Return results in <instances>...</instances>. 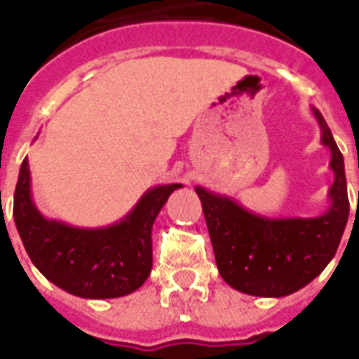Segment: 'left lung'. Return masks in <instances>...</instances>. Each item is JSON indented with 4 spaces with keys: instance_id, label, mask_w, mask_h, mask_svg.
Masks as SVG:
<instances>
[{
    "instance_id": "1",
    "label": "left lung",
    "mask_w": 359,
    "mask_h": 359,
    "mask_svg": "<svg viewBox=\"0 0 359 359\" xmlns=\"http://www.w3.org/2000/svg\"><path fill=\"white\" fill-rule=\"evenodd\" d=\"M322 130V144L332 152L335 180L330 207L314 218H269L254 215L228 196L196 186L226 283L243 294L284 297L318 277L337 252L348 222L344 160L318 109H311Z\"/></svg>"
}]
</instances>
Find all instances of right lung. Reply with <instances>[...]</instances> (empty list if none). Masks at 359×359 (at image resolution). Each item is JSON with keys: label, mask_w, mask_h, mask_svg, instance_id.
Listing matches in <instances>:
<instances>
[{"label": "right lung", "mask_w": 359, "mask_h": 359, "mask_svg": "<svg viewBox=\"0 0 359 359\" xmlns=\"http://www.w3.org/2000/svg\"><path fill=\"white\" fill-rule=\"evenodd\" d=\"M182 184H160L107 228H75L41 215L32 198L24 158L15 190L16 229L27 256L58 288L86 299L122 297L141 288L152 269V226L169 196Z\"/></svg>", "instance_id": "1"}]
</instances>
